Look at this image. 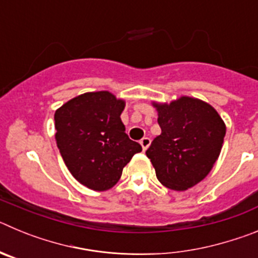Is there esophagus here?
Wrapping results in <instances>:
<instances>
[{
  "mask_svg": "<svg viewBox=\"0 0 258 258\" xmlns=\"http://www.w3.org/2000/svg\"><path fill=\"white\" fill-rule=\"evenodd\" d=\"M140 143H141V146H142L143 151H146V150L149 149L150 143H151V140H150L149 137H143L142 140L140 141Z\"/></svg>",
  "mask_w": 258,
  "mask_h": 258,
  "instance_id": "34e87169",
  "label": "esophagus"
}]
</instances>
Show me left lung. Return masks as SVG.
<instances>
[{"mask_svg":"<svg viewBox=\"0 0 258 258\" xmlns=\"http://www.w3.org/2000/svg\"><path fill=\"white\" fill-rule=\"evenodd\" d=\"M161 134L146 155L157 179L175 191H184L207 177L220 156L226 126L206 102L181 97L169 104L154 103Z\"/></svg>","mask_w":258,"mask_h":258,"instance_id":"8db88e82","label":"left lung"}]
</instances>
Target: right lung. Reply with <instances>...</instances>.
Masks as SVG:
<instances>
[{
    "mask_svg": "<svg viewBox=\"0 0 258 258\" xmlns=\"http://www.w3.org/2000/svg\"><path fill=\"white\" fill-rule=\"evenodd\" d=\"M125 102L108 92L85 93L55 111V140L75 178L104 191L117 183L140 143L129 140L120 115Z\"/></svg>",
    "mask_w": 258,
    "mask_h": 258,
    "instance_id": "add662e5",
    "label": "right lung"
}]
</instances>
